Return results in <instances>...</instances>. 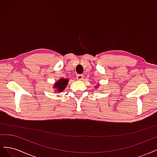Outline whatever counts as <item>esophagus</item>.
I'll return each instance as SVG.
<instances>
[{
  "instance_id": "obj_1",
  "label": "esophagus",
  "mask_w": 157,
  "mask_h": 157,
  "mask_svg": "<svg viewBox=\"0 0 157 157\" xmlns=\"http://www.w3.org/2000/svg\"><path fill=\"white\" fill-rule=\"evenodd\" d=\"M83 75H81V74H78L77 75V78L79 80H83Z\"/></svg>"
}]
</instances>
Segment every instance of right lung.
<instances>
[{
  "instance_id": "add662e5",
  "label": "right lung",
  "mask_w": 157,
  "mask_h": 157,
  "mask_svg": "<svg viewBox=\"0 0 157 157\" xmlns=\"http://www.w3.org/2000/svg\"><path fill=\"white\" fill-rule=\"evenodd\" d=\"M68 80L65 79V78H61L59 80L58 82H56L55 84L54 87L57 88V91L58 92H62L63 90L65 89L66 86L67 85L68 83Z\"/></svg>"
}]
</instances>
